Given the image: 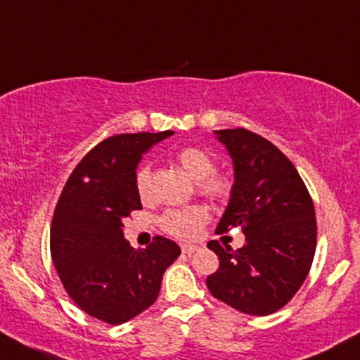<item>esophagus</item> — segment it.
<instances>
[{
  "label": "esophagus",
  "mask_w": 360,
  "mask_h": 360,
  "mask_svg": "<svg viewBox=\"0 0 360 360\" xmlns=\"http://www.w3.org/2000/svg\"><path fill=\"white\" fill-rule=\"evenodd\" d=\"M181 250H183V254L186 255H191L194 252L198 250V245H191V243H184L183 247H181Z\"/></svg>",
  "instance_id": "esophagus-1"
}]
</instances>
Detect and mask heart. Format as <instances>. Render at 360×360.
Segmentation results:
<instances>
[{
  "mask_svg": "<svg viewBox=\"0 0 360 360\" xmlns=\"http://www.w3.org/2000/svg\"><path fill=\"white\" fill-rule=\"evenodd\" d=\"M179 166L196 181L198 191L220 200L226 198L232 191V179L226 176L213 174L214 162L212 155L200 147H184L176 155ZM135 188L139 196L147 200L150 194V167L147 164L139 167L135 174ZM210 213L203 205L183 206V208L167 210L160 218V226L164 232L174 235L177 238H193L196 237L201 226L208 221Z\"/></svg>",
  "mask_w": 360,
  "mask_h": 360,
  "instance_id": "heart-1",
  "label": "heart"
}]
</instances>
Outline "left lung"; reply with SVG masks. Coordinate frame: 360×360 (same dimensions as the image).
<instances>
[{
	"instance_id": "left-lung-1",
	"label": "left lung",
	"mask_w": 360,
	"mask_h": 360,
	"mask_svg": "<svg viewBox=\"0 0 360 360\" xmlns=\"http://www.w3.org/2000/svg\"><path fill=\"white\" fill-rule=\"evenodd\" d=\"M233 162L230 201L217 233L242 230V249H208L220 267L206 278L217 300L247 315L278 311L307 279L316 249L311 196L296 167L269 140L245 128L214 130Z\"/></svg>"
}]
</instances>
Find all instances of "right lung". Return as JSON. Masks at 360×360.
Masks as SVG:
<instances>
[{"instance_id": "right-lung-1", "label": "right lung", "mask_w": 360, "mask_h": 360, "mask_svg": "<svg viewBox=\"0 0 360 360\" xmlns=\"http://www.w3.org/2000/svg\"><path fill=\"white\" fill-rule=\"evenodd\" d=\"M174 135L122 134L82 157L62 189L51 226V254L74 303L88 315L122 325L155 303L162 276L181 249L155 237L137 249L123 237V218L142 210L135 174L142 155Z\"/></svg>"}]
</instances>
